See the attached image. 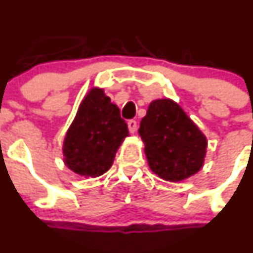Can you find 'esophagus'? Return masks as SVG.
<instances>
[{
    "label": "esophagus",
    "instance_id": "esophagus-1",
    "mask_svg": "<svg viewBox=\"0 0 253 253\" xmlns=\"http://www.w3.org/2000/svg\"><path fill=\"white\" fill-rule=\"evenodd\" d=\"M127 126H129V131L134 134V132L136 131V129H137L136 121H129V122H127Z\"/></svg>",
    "mask_w": 253,
    "mask_h": 253
}]
</instances>
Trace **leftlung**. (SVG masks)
I'll list each match as a JSON object with an SVG mask.
<instances>
[{"label": "left lung", "instance_id": "left-lung-1", "mask_svg": "<svg viewBox=\"0 0 253 253\" xmlns=\"http://www.w3.org/2000/svg\"><path fill=\"white\" fill-rule=\"evenodd\" d=\"M139 135L149 167L160 178L181 182L203 167L208 146L206 135L172 99L150 103L140 122Z\"/></svg>", "mask_w": 253, "mask_h": 253}]
</instances>
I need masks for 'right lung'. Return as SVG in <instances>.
<instances>
[{"label":"right lung","instance_id":"add662e5","mask_svg":"<svg viewBox=\"0 0 253 253\" xmlns=\"http://www.w3.org/2000/svg\"><path fill=\"white\" fill-rule=\"evenodd\" d=\"M129 130L117 104L93 87L82 99L62 145L64 162L82 177H98L112 167Z\"/></svg>","mask_w":253,"mask_h":253}]
</instances>
